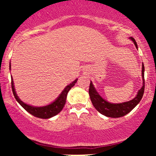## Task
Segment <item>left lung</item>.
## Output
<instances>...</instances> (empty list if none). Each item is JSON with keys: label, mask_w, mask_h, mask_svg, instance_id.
<instances>
[{"label": "left lung", "mask_w": 156, "mask_h": 156, "mask_svg": "<svg viewBox=\"0 0 156 156\" xmlns=\"http://www.w3.org/2000/svg\"><path fill=\"white\" fill-rule=\"evenodd\" d=\"M133 42L135 44L136 48H138L136 42L133 37H130ZM141 76L143 78V86L139 90L136 96L133 98L131 101L128 102H124L121 103H111L109 102L106 101L103 99L102 97L98 94L95 88L93 86L92 82H90L89 89V94L90 97L91 101H92L93 105L98 112H99L103 115L106 116L108 117L112 118H119L123 116L126 115L131 110L136 106V105L139 104V103L142 98L143 94H144V64L142 63V69H141Z\"/></svg>", "instance_id": "8db88e82"}]
</instances>
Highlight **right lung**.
<instances>
[{"mask_svg":"<svg viewBox=\"0 0 156 156\" xmlns=\"http://www.w3.org/2000/svg\"><path fill=\"white\" fill-rule=\"evenodd\" d=\"M9 68L11 69V64H9ZM77 80H78V79H76L74 81L72 82V83H69V85H67L55 101H53V103H51V104L48 105H44V106H42V107L32 106V105H28L26 104V103H23V102L20 99L18 96H17V94H16L12 77V92H13L14 96H15L16 101L18 102L20 104L21 106H22L25 110H26L28 113H30V114H32L33 116H34L36 117L41 118V119H49V118L54 117V116L56 115V114H58V113L62 110V108H64V105H65L67 93L69 90H70L71 88H72L73 86L76 84Z\"/></svg>","mask_w":156,"mask_h":156,"instance_id":"right-lung-1","label":"right lung"}]
</instances>
